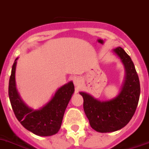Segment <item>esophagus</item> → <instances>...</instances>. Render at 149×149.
<instances>
[{"mask_svg": "<svg viewBox=\"0 0 149 149\" xmlns=\"http://www.w3.org/2000/svg\"><path fill=\"white\" fill-rule=\"evenodd\" d=\"M82 79L80 78V77H75L74 79H73V83H74V85L77 87H79V86H81V84H82Z\"/></svg>", "mask_w": 149, "mask_h": 149, "instance_id": "34e87169", "label": "esophagus"}]
</instances>
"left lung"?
I'll return each instance as SVG.
<instances>
[{
	"label": "left lung",
	"mask_w": 149,
	"mask_h": 149,
	"mask_svg": "<svg viewBox=\"0 0 149 149\" xmlns=\"http://www.w3.org/2000/svg\"><path fill=\"white\" fill-rule=\"evenodd\" d=\"M113 51L121 59L127 72L119 95L111 101L99 102L88 94L80 92L90 126L99 132H114L124 127L134 115L140 95L139 79L130 57L120 47Z\"/></svg>",
	"instance_id": "left-lung-1"
}]
</instances>
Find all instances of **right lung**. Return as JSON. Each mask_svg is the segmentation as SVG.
<instances>
[{
    "label": "right lung",
    "mask_w": 149,
    "mask_h": 149,
    "mask_svg": "<svg viewBox=\"0 0 149 149\" xmlns=\"http://www.w3.org/2000/svg\"><path fill=\"white\" fill-rule=\"evenodd\" d=\"M15 60L9 81V98L14 114L21 124L29 131L40 136L56 134L61 128L63 114L74 92L72 82H68L57 90L53 98L40 110H32L19 98L15 84Z\"/></svg>",
    "instance_id": "right-lung-1"
}]
</instances>
